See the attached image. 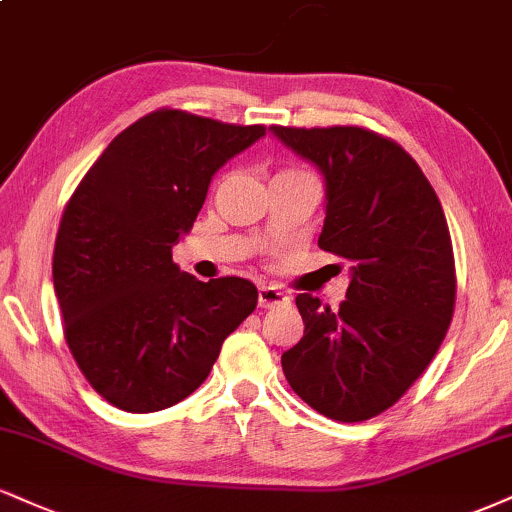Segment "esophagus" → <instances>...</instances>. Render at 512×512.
<instances>
[{"instance_id":"esophagus-1","label":"esophagus","mask_w":512,"mask_h":512,"mask_svg":"<svg viewBox=\"0 0 512 512\" xmlns=\"http://www.w3.org/2000/svg\"><path fill=\"white\" fill-rule=\"evenodd\" d=\"M257 300H260V307H274V305H286L291 298L276 286H260Z\"/></svg>"}]
</instances>
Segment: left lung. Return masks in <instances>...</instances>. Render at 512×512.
Segmentation results:
<instances>
[{
    "label": "left lung",
    "instance_id": "obj_1",
    "mask_svg": "<svg viewBox=\"0 0 512 512\" xmlns=\"http://www.w3.org/2000/svg\"><path fill=\"white\" fill-rule=\"evenodd\" d=\"M272 133L326 181L319 248L350 262L338 310L295 298L305 322L281 355L291 389L319 415L365 422L389 410L439 350L453 319L455 260L432 183L391 138L360 126Z\"/></svg>",
    "mask_w": 512,
    "mask_h": 512
}]
</instances>
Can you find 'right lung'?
<instances>
[{"label": "right lung", "instance_id": "right-lung-1", "mask_svg": "<svg viewBox=\"0 0 512 512\" xmlns=\"http://www.w3.org/2000/svg\"><path fill=\"white\" fill-rule=\"evenodd\" d=\"M264 131L157 109L116 135L66 202L52 260L64 336L92 389L119 410L188 398L257 307L255 283L197 281L171 248L193 229L219 166Z\"/></svg>", "mask_w": 512, "mask_h": 512}]
</instances>
